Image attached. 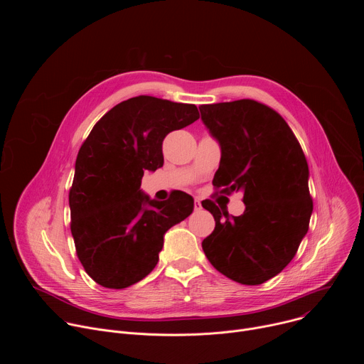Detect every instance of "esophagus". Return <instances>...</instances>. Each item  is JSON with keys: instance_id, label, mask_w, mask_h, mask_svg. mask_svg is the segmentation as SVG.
<instances>
[{"instance_id": "34e87169", "label": "esophagus", "mask_w": 364, "mask_h": 364, "mask_svg": "<svg viewBox=\"0 0 364 364\" xmlns=\"http://www.w3.org/2000/svg\"><path fill=\"white\" fill-rule=\"evenodd\" d=\"M201 209H203L201 201H200L198 198H196V200H194V210H196V212H198V210H201Z\"/></svg>"}]
</instances>
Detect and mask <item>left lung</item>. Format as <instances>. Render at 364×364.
Listing matches in <instances>:
<instances>
[{"label": "left lung", "instance_id": "8db88e82", "mask_svg": "<svg viewBox=\"0 0 364 364\" xmlns=\"http://www.w3.org/2000/svg\"><path fill=\"white\" fill-rule=\"evenodd\" d=\"M203 124L222 149L215 174L220 193L243 191L245 212L232 216L201 201L216 222L201 246L225 277L259 285L278 275L308 232L313 200L308 164L285 119L252 99L198 107Z\"/></svg>", "mask_w": 364, "mask_h": 364}]
</instances>
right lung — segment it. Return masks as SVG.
<instances>
[{
	"label": "right lung",
	"mask_w": 364,
	"mask_h": 364,
	"mask_svg": "<svg viewBox=\"0 0 364 364\" xmlns=\"http://www.w3.org/2000/svg\"><path fill=\"white\" fill-rule=\"evenodd\" d=\"M200 118L197 107L154 96L124 100L103 115L82 144L69 193L70 230L86 274L122 289L159 262L166 232L193 213V197L166 201L141 190L144 171L163 167V141Z\"/></svg>",
	"instance_id": "1"
}]
</instances>
